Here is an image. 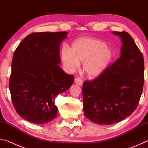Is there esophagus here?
<instances>
[{
    "label": "esophagus",
    "instance_id": "34e87169",
    "mask_svg": "<svg viewBox=\"0 0 148 148\" xmlns=\"http://www.w3.org/2000/svg\"><path fill=\"white\" fill-rule=\"evenodd\" d=\"M74 82L75 84L78 85V86H82V85L83 84V81H82L79 77H76V78L74 79Z\"/></svg>",
    "mask_w": 148,
    "mask_h": 148
}]
</instances>
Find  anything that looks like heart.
<instances>
[{
    "instance_id": "obj_1",
    "label": "heart",
    "mask_w": 148,
    "mask_h": 148,
    "mask_svg": "<svg viewBox=\"0 0 148 148\" xmlns=\"http://www.w3.org/2000/svg\"><path fill=\"white\" fill-rule=\"evenodd\" d=\"M61 57L69 71H74L79 66V62L84 61L82 68L84 73L91 78H96L106 71L112 54L104 42L83 37L76 40L70 48H62Z\"/></svg>"
}]
</instances>
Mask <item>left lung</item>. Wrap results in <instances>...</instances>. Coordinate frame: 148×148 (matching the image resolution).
Here are the masks:
<instances>
[{"label":"left lung","mask_w":148,"mask_h":148,"mask_svg":"<svg viewBox=\"0 0 148 148\" xmlns=\"http://www.w3.org/2000/svg\"><path fill=\"white\" fill-rule=\"evenodd\" d=\"M121 38V56L93 81L84 82V112L99 125H110L129 116L138 105L144 82L142 52L128 32H112Z\"/></svg>","instance_id":"8db88e82"}]
</instances>
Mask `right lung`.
Returning a JSON list of instances; mask_svg holds the SVG:
<instances>
[{"mask_svg": "<svg viewBox=\"0 0 148 148\" xmlns=\"http://www.w3.org/2000/svg\"><path fill=\"white\" fill-rule=\"evenodd\" d=\"M67 32H34L15 51L9 88L14 106L22 118L45 124L57 116L55 99L72 86L74 76L59 66L60 45Z\"/></svg>", "mask_w": 148, "mask_h": 148, "instance_id": "1", "label": "right lung"}]
</instances>
